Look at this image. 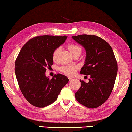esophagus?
<instances>
[{
    "label": "esophagus",
    "mask_w": 132,
    "mask_h": 132,
    "mask_svg": "<svg viewBox=\"0 0 132 132\" xmlns=\"http://www.w3.org/2000/svg\"><path fill=\"white\" fill-rule=\"evenodd\" d=\"M69 80H72V78H70V77H68Z\"/></svg>",
    "instance_id": "34e87169"
}]
</instances>
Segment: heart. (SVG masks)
<instances>
[{
    "instance_id": "b5f03b06",
    "label": "heart",
    "mask_w": 132,
    "mask_h": 132,
    "mask_svg": "<svg viewBox=\"0 0 132 132\" xmlns=\"http://www.w3.org/2000/svg\"><path fill=\"white\" fill-rule=\"evenodd\" d=\"M68 48L72 54H74V53L78 52H81V48L76 44H69L68 45ZM60 47H58L53 52V60L54 61L57 60L58 55L60 51ZM78 69V67L76 65H64L61 67L60 70L63 74L69 75V76H72V75H74L76 73Z\"/></svg>"
}]
</instances>
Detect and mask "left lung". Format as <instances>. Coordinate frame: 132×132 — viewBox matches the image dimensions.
<instances>
[{
    "label": "left lung",
    "mask_w": 132,
    "mask_h": 132,
    "mask_svg": "<svg viewBox=\"0 0 132 132\" xmlns=\"http://www.w3.org/2000/svg\"><path fill=\"white\" fill-rule=\"evenodd\" d=\"M72 38L86 52L80 73L91 76L88 83L80 80L81 86L75 92V98L86 107L97 108L108 99L113 90L117 72L115 56L107 42L97 36L81 35Z\"/></svg>",
    "instance_id": "8db88e82"
}]
</instances>
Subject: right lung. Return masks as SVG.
<instances>
[{
    "instance_id": "add662e5",
    "label": "right lung",
    "mask_w": 132,
    "mask_h": 132,
    "mask_svg": "<svg viewBox=\"0 0 132 132\" xmlns=\"http://www.w3.org/2000/svg\"><path fill=\"white\" fill-rule=\"evenodd\" d=\"M67 37L37 36L26 43L19 52L15 65L17 80L24 96L33 106L41 108L51 104L69 82L67 77L61 74L52 79L45 75L46 68L53 64V52Z\"/></svg>"
}]
</instances>
